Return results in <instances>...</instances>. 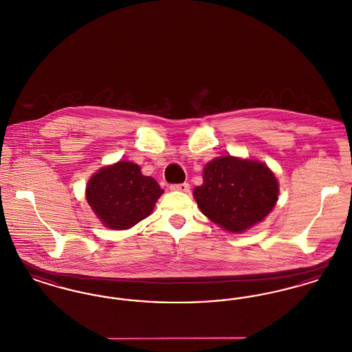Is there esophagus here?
<instances>
[{"mask_svg": "<svg viewBox=\"0 0 352 352\" xmlns=\"http://www.w3.org/2000/svg\"><path fill=\"white\" fill-rule=\"evenodd\" d=\"M170 188L171 190H174V191H182V192H188L190 191V184H171L170 186Z\"/></svg>", "mask_w": 352, "mask_h": 352, "instance_id": "1", "label": "esophagus"}]
</instances>
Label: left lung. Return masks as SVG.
<instances>
[{
  "mask_svg": "<svg viewBox=\"0 0 352 352\" xmlns=\"http://www.w3.org/2000/svg\"><path fill=\"white\" fill-rule=\"evenodd\" d=\"M278 184L264 164L220 157L206 165L194 198L201 212L230 232H243L276 206Z\"/></svg>",
  "mask_w": 352,
  "mask_h": 352,
  "instance_id": "1",
  "label": "left lung"
}]
</instances>
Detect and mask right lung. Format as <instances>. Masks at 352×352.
<instances>
[{
    "label": "right lung",
    "instance_id": "obj_1",
    "mask_svg": "<svg viewBox=\"0 0 352 352\" xmlns=\"http://www.w3.org/2000/svg\"><path fill=\"white\" fill-rule=\"evenodd\" d=\"M164 190L138 165L121 161L99 170L87 186V201L112 230H128L151 215Z\"/></svg>",
    "mask_w": 352,
    "mask_h": 352
}]
</instances>
